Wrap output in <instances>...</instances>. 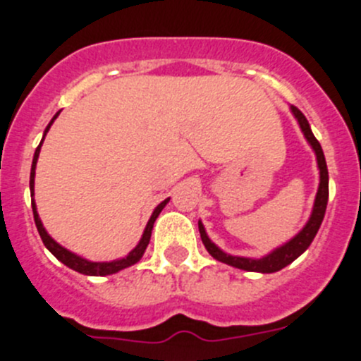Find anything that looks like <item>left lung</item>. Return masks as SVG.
<instances>
[{
    "label": "left lung",
    "mask_w": 361,
    "mask_h": 361,
    "mask_svg": "<svg viewBox=\"0 0 361 361\" xmlns=\"http://www.w3.org/2000/svg\"><path fill=\"white\" fill-rule=\"evenodd\" d=\"M292 113L295 115V118L298 120V126H300L305 140L309 141V145H311L312 150H314L316 160H318V167H319V187H318V194H316V199H314V207H312L311 218H309L305 227L302 228L293 239H290L288 243H285V245L279 246V248H276L274 251H271V253L265 255V257L262 258H246V257H234V255H227L225 251L218 248L209 238H207L206 228H204V225L199 221V232H201V239L204 246H206V250L209 251L211 257L216 258L218 262H224V264L232 265V267H238V269H243V271H250V272H264V274H269V272H278L281 271L283 267L292 264L295 258L300 257V255L309 248V245L312 243L314 235L318 234V228L319 225H322L323 216H325L326 202H329V169H326V162H325V155H323V150H322V145H319V141L316 140L314 134H312L304 113L295 106H292Z\"/></svg>",
    "instance_id": "1"
}]
</instances>
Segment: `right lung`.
Instances as JSON below:
<instances>
[{
  "mask_svg": "<svg viewBox=\"0 0 361 361\" xmlns=\"http://www.w3.org/2000/svg\"><path fill=\"white\" fill-rule=\"evenodd\" d=\"M59 115V113H57ZM57 115L54 116V120L57 118ZM52 122L47 126L45 133H43V137L47 136V133H49L50 126H52ZM43 143V140H42ZM42 143L38 145V148H36L35 152V157H32V166H31V176H29V190H31V197L32 194H35V169H36V162H38V155H39V148H42ZM169 202V199H166V201H162L159 204L157 207L154 209V213H152L150 220H148L147 224V228H145L143 232V238L140 239V243H137V246L130 251L127 257L123 258H118V260H113V262H90V260H85V258L78 257V255L71 253V251L63 248V246L59 245V243L54 241L52 238H50L49 234H47L45 227H43L42 220H39L38 216V211H36V204H35V199L31 201V206H32V216H35V224H36V228H38L39 232V238H42L43 245L47 246V250L50 251V253L54 255V257L57 258V260L63 262L64 265H68L69 269H73V271L80 272V274H85V276H108V274H115V272L122 271V269L126 267H130V265H134L136 262L141 260V257H143L145 250H147L148 243H150V238H152V228H154V224L155 220H157V216L160 214V211L164 209V206Z\"/></svg>",
  "mask_w": 361,
  "mask_h": 361,
  "instance_id": "right-lung-1",
  "label": "right lung"
}]
</instances>
